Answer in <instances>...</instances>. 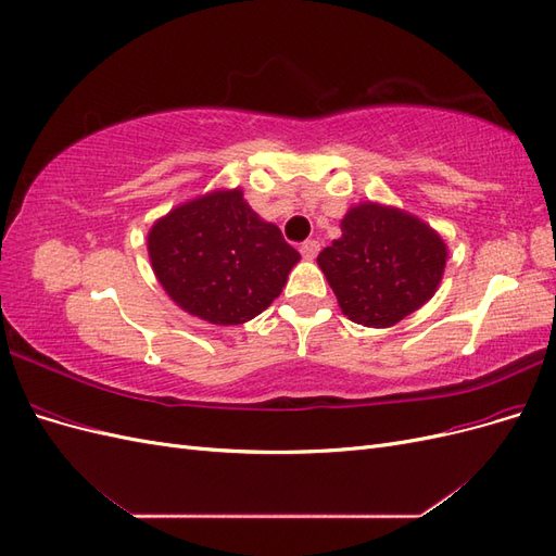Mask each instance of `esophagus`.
I'll use <instances>...</instances> for the list:
<instances>
[{
    "mask_svg": "<svg viewBox=\"0 0 556 556\" xmlns=\"http://www.w3.org/2000/svg\"><path fill=\"white\" fill-rule=\"evenodd\" d=\"M299 252H301V255H304V260H315L317 252H319V243L315 239L304 241V243L299 245Z\"/></svg>",
    "mask_w": 556,
    "mask_h": 556,
    "instance_id": "obj_1",
    "label": "esophagus"
}]
</instances>
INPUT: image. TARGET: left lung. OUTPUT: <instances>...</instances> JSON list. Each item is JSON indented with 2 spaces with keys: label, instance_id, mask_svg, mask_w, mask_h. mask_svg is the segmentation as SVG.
I'll list each match as a JSON object with an SVG mask.
<instances>
[{
  "label": "left lung",
  "instance_id": "1",
  "mask_svg": "<svg viewBox=\"0 0 556 556\" xmlns=\"http://www.w3.org/2000/svg\"><path fill=\"white\" fill-rule=\"evenodd\" d=\"M447 243L417 215L362 201L341 220V239L317 264L352 323L384 329L422 308L445 274Z\"/></svg>",
  "mask_w": 556,
  "mask_h": 556
}]
</instances>
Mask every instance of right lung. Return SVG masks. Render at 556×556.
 <instances>
[{"label": "right lung", "mask_w": 556, "mask_h": 556, "mask_svg": "<svg viewBox=\"0 0 556 556\" xmlns=\"http://www.w3.org/2000/svg\"><path fill=\"white\" fill-rule=\"evenodd\" d=\"M148 257L176 306L223 327L271 306L301 260L241 188L211 190L162 215L148 231Z\"/></svg>", "instance_id": "add662e5"}]
</instances>
